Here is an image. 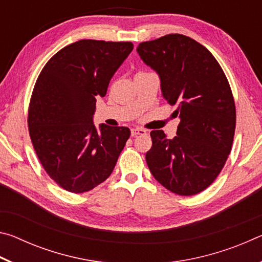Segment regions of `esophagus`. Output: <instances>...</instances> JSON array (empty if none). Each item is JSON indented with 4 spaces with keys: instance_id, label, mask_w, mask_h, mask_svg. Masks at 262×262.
<instances>
[{
    "instance_id": "1",
    "label": "esophagus",
    "mask_w": 262,
    "mask_h": 262,
    "mask_svg": "<svg viewBox=\"0 0 262 262\" xmlns=\"http://www.w3.org/2000/svg\"><path fill=\"white\" fill-rule=\"evenodd\" d=\"M144 134H147V130L143 129V128H139V127H136V128H133V129H132V136L144 135Z\"/></svg>"
}]
</instances>
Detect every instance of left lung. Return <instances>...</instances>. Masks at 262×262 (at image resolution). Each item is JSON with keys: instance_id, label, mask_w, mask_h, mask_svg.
Listing matches in <instances>:
<instances>
[{"instance_id": "8db88e82", "label": "left lung", "mask_w": 262, "mask_h": 262, "mask_svg": "<svg viewBox=\"0 0 262 262\" xmlns=\"http://www.w3.org/2000/svg\"><path fill=\"white\" fill-rule=\"evenodd\" d=\"M141 60L157 73L164 99L177 105V136L150 133L152 147L145 155L159 184L178 195L206 189L223 168L231 151L236 107L227 76L211 53L184 34H167L141 42Z\"/></svg>"}]
</instances>
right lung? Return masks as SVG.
<instances>
[{
  "label": "right lung",
  "instance_id": "1",
  "mask_svg": "<svg viewBox=\"0 0 262 262\" xmlns=\"http://www.w3.org/2000/svg\"><path fill=\"white\" fill-rule=\"evenodd\" d=\"M132 42L83 39L47 62L35 82L29 132L48 176L62 188L84 193L112 173L130 136L127 127L94 123L96 101L133 51Z\"/></svg>",
  "mask_w": 262,
  "mask_h": 262
}]
</instances>
